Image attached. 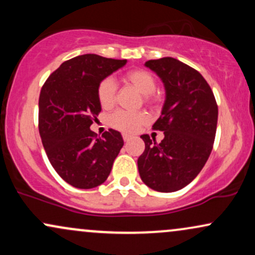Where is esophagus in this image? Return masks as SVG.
I'll return each instance as SVG.
<instances>
[{"label": "esophagus", "instance_id": "34e87169", "mask_svg": "<svg viewBox=\"0 0 255 255\" xmlns=\"http://www.w3.org/2000/svg\"><path fill=\"white\" fill-rule=\"evenodd\" d=\"M122 137H124V140L126 142L129 141L130 140V135H128V134H122Z\"/></svg>", "mask_w": 255, "mask_h": 255}]
</instances>
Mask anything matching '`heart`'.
<instances>
[{
  "mask_svg": "<svg viewBox=\"0 0 255 255\" xmlns=\"http://www.w3.org/2000/svg\"><path fill=\"white\" fill-rule=\"evenodd\" d=\"M125 83L131 85L144 95V99L147 104L156 102L154 90L157 87V80L154 75L146 69H131L124 75ZM97 99L103 109H110L116 102V84L113 79H103L97 86ZM148 122L147 114L144 111H126L118 110L111 114L109 125L116 129L134 133L140 127Z\"/></svg>",
  "mask_w": 255,
  "mask_h": 255,
  "instance_id": "b5f03b06",
  "label": "heart"
}]
</instances>
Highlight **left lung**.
Listing matches in <instances>:
<instances>
[{
	"instance_id": "left-lung-1",
	"label": "left lung",
	"mask_w": 255,
	"mask_h": 255,
	"mask_svg": "<svg viewBox=\"0 0 255 255\" xmlns=\"http://www.w3.org/2000/svg\"><path fill=\"white\" fill-rule=\"evenodd\" d=\"M165 87L162 115L152 126L164 131L158 144L141 135L145 151L137 159L140 177L153 191L169 193L191 183L209 159L217 129L218 107L203 75L172 57L150 60Z\"/></svg>"
}]
</instances>
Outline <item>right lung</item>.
Masks as SVG:
<instances>
[{
    "label": "right lung",
    "mask_w": 255,
    "mask_h": 255,
    "mask_svg": "<svg viewBox=\"0 0 255 255\" xmlns=\"http://www.w3.org/2000/svg\"><path fill=\"white\" fill-rule=\"evenodd\" d=\"M126 62L80 55L61 64L40 90L38 128L44 150L52 168L75 188L103 183L124 146L120 131L109 129L97 137L90 127L102 110L98 84Z\"/></svg>",
    "instance_id": "right-lung-1"
}]
</instances>
